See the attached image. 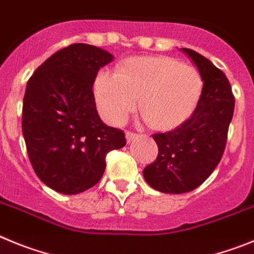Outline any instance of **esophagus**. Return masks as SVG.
I'll return each instance as SVG.
<instances>
[{"instance_id": "34e87169", "label": "esophagus", "mask_w": 254, "mask_h": 254, "mask_svg": "<svg viewBox=\"0 0 254 254\" xmlns=\"http://www.w3.org/2000/svg\"><path fill=\"white\" fill-rule=\"evenodd\" d=\"M127 143H131V141L135 140L136 138H138V134H135V132H130V131H127Z\"/></svg>"}]
</instances>
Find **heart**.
Listing matches in <instances>:
<instances>
[{"instance_id": "1", "label": "heart", "mask_w": 254, "mask_h": 254, "mask_svg": "<svg viewBox=\"0 0 254 254\" xmlns=\"http://www.w3.org/2000/svg\"><path fill=\"white\" fill-rule=\"evenodd\" d=\"M204 78L192 65L171 57L130 58L118 73L102 70L95 82V99L106 122L120 125L135 110L161 130L184 124L196 110Z\"/></svg>"}]
</instances>
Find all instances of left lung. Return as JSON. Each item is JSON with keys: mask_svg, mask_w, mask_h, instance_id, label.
Returning <instances> with one entry per match:
<instances>
[{"mask_svg": "<svg viewBox=\"0 0 254 254\" xmlns=\"http://www.w3.org/2000/svg\"><path fill=\"white\" fill-rule=\"evenodd\" d=\"M204 78L192 116L177 129L153 134L158 155L143 171L147 184L164 193L190 192L215 170L223 157L234 113V96L223 72L192 49L182 48Z\"/></svg>", "mask_w": 254, "mask_h": 254, "instance_id": "obj_1", "label": "left lung"}]
</instances>
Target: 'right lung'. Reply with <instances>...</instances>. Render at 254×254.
Here are the masks:
<instances>
[{
  "label": "right lung",
  "mask_w": 254,
  "mask_h": 254,
  "mask_svg": "<svg viewBox=\"0 0 254 254\" xmlns=\"http://www.w3.org/2000/svg\"><path fill=\"white\" fill-rule=\"evenodd\" d=\"M114 56L93 45L72 44L36 68L26 84L22 135L34 171L48 187L76 195L95 186L106 154L127 144L96 110L92 86Z\"/></svg>",
  "instance_id": "obj_1"
}]
</instances>
